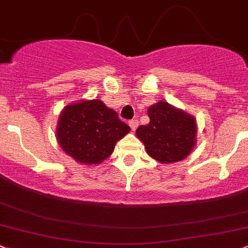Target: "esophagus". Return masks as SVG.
<instances>
[{"label": "esophagus", "mask_w": 248, "mask_h": 248, "mask_svg": "<svg viewBox=\"0 0 248 248\" xmlns=\"http://www.w3.org/2000/svg\"><path fill=\"white\" fill-rule=\"evenodd\" d=\"M129 125L130 127H131V130H136L137 126H139V121H136V119H131V121L129 122Z\"/></svg>", "instance_id": "34e87169"}]
</instances>
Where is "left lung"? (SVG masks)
I'll use <instances>...</instances> for the list:
<instances>
[{
    "mask_svg": "<svg viewBox=\"0 0 248 248\" xmlns=\"http://www.w3.org/2000/svg\"><path fill=\"white\" fill-rule=\"evenodd\" d=\"M149 124L141 125L136 135L144 143L148 155L162 163L183 160L196 143V121L192 116L159 101L148 108Z\"/></svg>",
    "mask_w": 248,
    "mask_h": 248,
    "instance_id": "obj_1",
    "label": "left lung"
}]
</instances>
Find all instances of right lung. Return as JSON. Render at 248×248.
Listing matches in <instances>:
<instances>
[{"instance_id":"right-lung-1","label":"right lung","mask_w":248,"mask_h":248,"mask_svg":"<svg viewBox=\"0 0 248 248\" xmlns=\"http://www.w3.org/2000/svg\"><path fill=\"white\" fill-rule=\"evenodd\" d=\"M130 131L117 112L101 100H83L65 107L57 125V140L78 162L96 165L113 153L117 141Z\"/></svg>"}]
</instances>
